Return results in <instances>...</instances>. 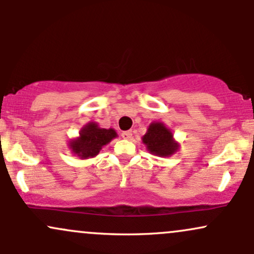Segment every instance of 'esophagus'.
Here are the masks:
<instances>
[{"mask_svg": "<svg viewBox=\"0 0 254 254\" xmlns=\"http://www.w3.org/2000/svg\"><path fill=\"white\" fill-rule=\"evenodd\" d=\"M122 137H123L124 139H130L131 137H132V131H123V132H122Z\"/></svg>", "mask_w": 254, "mask_h": 254, "instance_id": "obj_1", "label": "esophagus"}]
</instances>
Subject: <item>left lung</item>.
I'll return each instance as SVG.
<instances>
[{
	"label": "left lung",
	"mask_w": 254,
	"mask_h": 254,
	"mask_svg": "<svg viewBox=\"0 0 254 254\" xmlns=\"http://www.w3.org/2000/svg\"><path fill=\"white\" fill-rule=\"evenodd\" d=\"M142 139L148 151L156 156H171L179 148V144L173 139L171 130L160 122L151 123Z\"/></svg>",
	"instance_id": "8db88e82"
}]
</instances>
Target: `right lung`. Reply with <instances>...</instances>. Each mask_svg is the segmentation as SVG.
<instances>
[{"mask_svg":"<svg viewBox=\"0 0 254 254\" xmlns=\"http://www.w3.org/2000/svg\"><path fill=\"white\" fill-rule=\"evenodd\" d=\"M115 137H117L115 130L103 129L92 122L81 129L77 138L71 139L69 148L75 155L80 156V159H88L97 156L101 148L110 143Z\"/></svg>","mask_w":254,"mask_h":254,"instance_id":"1","label":"right lung"}]
</instances>
